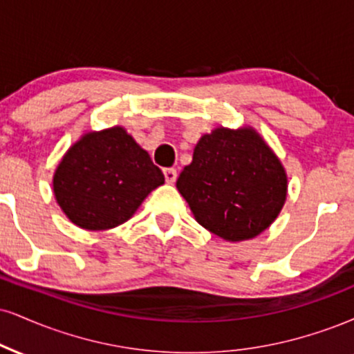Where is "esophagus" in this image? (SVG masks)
I'll list each match as a JSON object with an SVG mask.
<instances>
[{"label": "esophagus", "mask_w": 354, "mask_h": 354, "mask_svg": "<svg viewBox=\"0 0 354 354\" xmlns=\"http://www.w3.org/2000/svg\"><path fill=\"white\" fill-rule=\"evenodd\" d=\"M163 173H165V180H166V183H168V185H173V183L176 181L178 173H176V169H174V168H166V169H163Z\"/></svg>", "instance_id": "1"}]
</instances>
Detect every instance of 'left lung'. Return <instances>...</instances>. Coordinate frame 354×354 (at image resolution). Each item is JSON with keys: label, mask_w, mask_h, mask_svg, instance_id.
I'll return each mask as SVG.
<instances>
[{"label": "left lung", "mask_w": 354, "mask_h": 354, "mask_svg": "<svg viewBox=\"0 0 354 354\" xmlns=\"http://www.w3.org/2000/svg\"><path fill=\"white\" fill-rule=\"evenodd\" d=\"M176 188L194 219L227 242L257 237L277 219L288 178L274 150L252 127H216L196 143Z\"/></svg>", "instance_id": "8db88e82"}]
</instances>
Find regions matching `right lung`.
<instances>
[{"label":"right lung","mask_w":354,"mask_h":354,"mask_svg":"<svg viewBox=\"0 0 354 354\" xmlns=\"http://www.w3.org/2000/svg\"><path fill=\"white\" fill-rule=\"evenodd\" d=\"M165 176L120 125L85 131L53 176L55 201L72 224L107 231L127 223Z\"/></svg>","instance_id":"right-lung-1"}]
</instances>
